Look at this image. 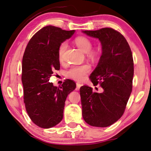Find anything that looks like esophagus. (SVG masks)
Returning a JSON list of instances; mask_svg holds the SVG:
<instances>
[{"label": "esophagus", "instance_id": "34e87169", "mask_svg": "<svg viewBox=\"0 0 151 151\" xmlns=\"http://www.w3.org/2000/svg\"><path fill=\"white\" fill-rule=\"evenodd\" d=\"M82 85L80 83H76V90H79Z\"/></svg>", "mask_w": 151, "mask_h": 151}]
</instances>
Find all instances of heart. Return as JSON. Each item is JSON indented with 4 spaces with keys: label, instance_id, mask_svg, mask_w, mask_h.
Masks as SVG:
<instances>
[{
    "label": "heart",
    "instance_id": "heart-1",
    "mask_svg": "<svg viewBox=\"0 0 151 151\" xmlns=\"http://www.w3.org/2000/svg\"><path fill=\"white\" fill-rule=\"evenodd\" d=\"M74 43L82 51L86 52L88 58L91 60H96L99 57V50L91 48L93 46L92 42L87 37L83 36L77 37L74 40ZM66 48H67V44L65 42H62L58 47V60L61 63L64 61V54H65ZM90 70H91V67L88 64L71 66L66 71V76L68 78H72L73 80H82L87 73H89Z\"/></svg>",
    "mask_w": 151,
    "mask_h": 151
}]
</instances>
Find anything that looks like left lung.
Here are the masks:
<instances>
[{
	"label": "left lung",
	"instance_id": "1",
	"mask_svg": "<svg viewBox=\"0 0 151 151\" xmlns=\"http://www.w3.org/2000/svg\"><path fill=\"white\" fill-rule=\"evenodd\" d=\"M84 33L98 38L102 45V55L90 76L93 85L103 89L93 92L87 85L80 87L82 113L91 126L107 127L122 116L132 89L134 62L126 38L111 28L85 30Z\"/></svg>",
	"mask_w": 151,
	"mask_h": 151
}]
</instances>
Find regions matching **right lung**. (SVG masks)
Returning a JSON list of instances; mask_svg holds the SVG:
<instances>
[{"label": "right lung", "instance_id": "right-lung-1", "mask_svg": "<svg viewBox=\"0 0 151 151\" xmlns=\"http://www.w3.org/2000/svg\"><path fill=\"white\" fill-rule=\"evenodd\" d=\"M74 32L47 25L33 35L25 48L21 74L23 102L31 121L40 128H52L62 120L66 97L76 87L68 79L60 87L49 82L55 70L60 68L59 46Z\"/></svg>", "mask_w": 151, "mask_h": 151}]
</instances>
